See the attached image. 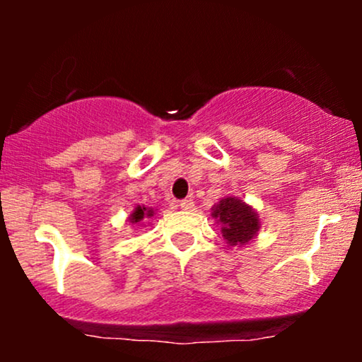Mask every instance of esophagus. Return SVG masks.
<instances>
[{
	"label": "esophagus",
	"instance_id": "34e87169",
	"mask_svg": "<svg viewBox=\"0 0 362 362\" xmlns=\"http://www.w3.org/2000/svg\"><path fill=\"white\" fill-rule=\"evenodd\" d=\"M178 206H180L182 211H192L194 209V202L189 201V199H185V201H180V202H178Z\"/></svg>",
	"mask_w": 362,
	"mask_h": 362
}]
</instances>
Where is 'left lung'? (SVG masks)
<instances>
[{
    "label": "left lung",
    "mask_w": 362,
    "mask_h": 362,
    "mask_svg": "<svg viewBox=\"0 0 362 362\" xmlns=\"http://www.w3.org/2000/svg\"><path fill=\"white\" fill-rule=\"evenodd\" d=\"M211 216L221 228L223 238L230 247H243L253 242L260 230V219L257 211L242 199L226 195L213 206Z\"/></svg>",
    "instance_id": "obj_1"
}]
</instances>
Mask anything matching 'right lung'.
Masks as SVG:
<instances>
[{
  "label": "right lung",
  "instance_id": "add662e5",
  "mask_svg": "<svg viewBox=\"0 0 362 362\" xmlns=\"http://www.w3.org/2000/svg\"><path fill=\"white\" fill-rule=\"evenodd\" d=\"M153 214H155V211H153L151 207L138 206L134 211H132V214L129 216V223L138 224V226H139V224H143L144 218H151ZM143 226H144V224H143Z\"/></svg>",
  "mask_w": 362,
  "mask_h": 362
}]
</instances>
